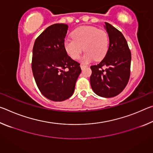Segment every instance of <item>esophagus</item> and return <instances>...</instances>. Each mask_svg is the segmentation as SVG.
Returning <instances> with one entry per match:
<instances>
[{"label":"esophagus","mask_w":153,"mask_h":153,"mask_svg":"<svg viewBox=\"0 0 153 153\" xmlns=\"http://www.w3.org/2000/svg\"><path fill=\"white\" fill-rule=\"evenodd\" d=\"M86 67H87V65H80V67H81L82 70H83L84 68H86Z\"/></svg>","instance_id":"1"}]
</instances>
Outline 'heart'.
<instances>
[{
  "label": "heart",
  "mask_w": 153,
  "mask_h": 153,
  "mask_svg": "<svg viewBox=\"0 0 153 153\" xmlns=\"http://www.w3.org/2000/svg\"><path fill=\"white\" fill-rule=\"evenodd\" d=\"M71 36L72 38L65 40L63 46L72 59H78L83 48L86 52L80 61L84 63H90L94 59L101 60L107 53L109 40L105 30L93 26H81L72 32Z\"/></svg>",
  "instance_id": "obj_1"
}]
</instances>
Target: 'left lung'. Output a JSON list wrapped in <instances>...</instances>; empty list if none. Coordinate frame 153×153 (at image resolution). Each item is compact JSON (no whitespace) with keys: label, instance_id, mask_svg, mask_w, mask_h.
I'll use <instances>...</instances> for the list:
<instances>
[{"label":"left lung","instance_id":"left-lung-1","mask_svg":"<svg viewBox=\"0 0 153 153\" xmlns=\"http://www.w3.org/2000/svg\"><path fill=\"white\" fill-rule=\"evenodd\" d=\"M109 46L101 62L92 65L90 82L96 94L101 97H115L123 91L130 76L131 53L123 35L105 22ZM104 66L105 69H102Z\"/></svg>","mask_w":153,"mask_h":153}]
</instances>
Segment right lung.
<instances>
[{
    "label": "right lung",
    "mask_w": 153,
    "mask_h": 153,
    "mask_svg": "<svg viewBox=\"0 0 153 153\" xmlns=\"http://www.w3.org/2000/svg\"><path fill=\"white\" fill-rule=\"evenodd\" d=\"M68 25L56 24L36 38L33 47L32 69L40 92L53 101H63L73 95L79 63L67 55L63 46Z\"/></svg>",
    "instance_id": "obj_1"
}]
</instances>
